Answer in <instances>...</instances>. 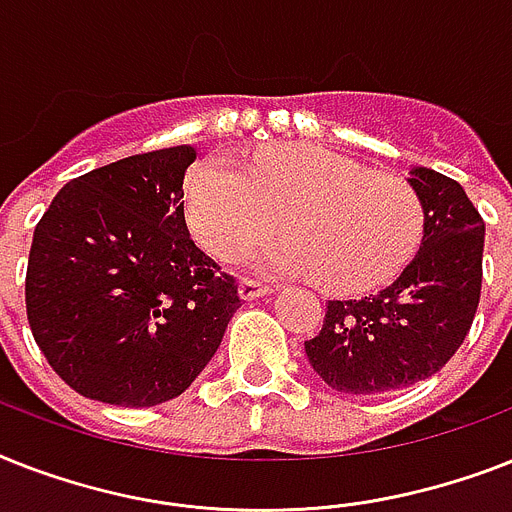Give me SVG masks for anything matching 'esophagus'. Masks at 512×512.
Wrapping results in <instances>:
<instances>
[{
  "mask_svg": "<svg viewBox=\"0 0 512 512\" xmlns=\"http://www.w3.org/2000/svg\"><path fill=\"white\" fill-rule=\"evenodd\" d=\"M273 292V286L263 284V281H252V278H244L242 284H239V294L242 299H257V297H265V294Z\"/></svg>",
  "mask_w": 512,
  "mask_h": 512,
  "instance_id": "34e87169",
  "label": "esophagus"
}]
</instances>
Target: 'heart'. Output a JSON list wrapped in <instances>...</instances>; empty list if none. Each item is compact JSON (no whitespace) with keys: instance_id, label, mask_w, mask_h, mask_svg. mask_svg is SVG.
<instances>
[{"instance_id":"1","label":"heart","mask_w":512,"mask_h":512,"mask_svg":"<svg viewBox=\"0 0 512 512\" xmlns=\"http://www.w3.org/2000/svg\"><path fill=\"white\" fill-rule=\"evenodd\" d=\"M278 215L289 234L260 268L315 276L339 294L386 284L423 236V202L410 181L310 144L263 149L244 168L207 160L191 173L189 223L223 260L273 234Z\"/></svg>"}]
</instances>
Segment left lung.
Returning <instances> with one entry per match:
<instances>
[{"label": "left lung", "mask_w": 512, "mask_h": 512, "mask_svg": "<svg viewBox=\"0 0 512 512\" xmlns=\"http://www.w3.org/2000/svg\"><path fill=\"white\" fill-rule=\"evenodd\" d=\"M423 202L421 249L381 292L328 299L305 342L313 371L355 397L394 392L442 371L471 331L481 297L484 220L463 186L431 168L407 178Z\"/></svg>", "instance_id": "1"}]
</instances>
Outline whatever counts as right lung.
Segmentation results:
<instances>
[{"instance_id": "obj_1", "label": "right lung", "mask_w": 512, "mask_h": 512, "mask_svg": "<svg viewBox=\"0 0 512 512\" xmlns=\"http://www.w3.org/2000/svg\"><path fill=\"white\" fill-rule=\"evenodd\" d=\"M191 144L123 157L57 191L33 231L26 310L54 373L89 400L184 394L242 305L184 215Z\"/></svg>"}]
</instances>
